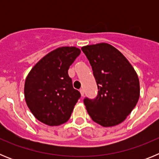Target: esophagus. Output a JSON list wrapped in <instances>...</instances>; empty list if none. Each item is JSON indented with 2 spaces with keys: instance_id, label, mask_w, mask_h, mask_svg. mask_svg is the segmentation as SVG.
Returning <instances> with one entry per match:
<instances>
[{
  "instance_id": "1",
  "label": "esophagus",
  "mask_w": 159,
  "mask_h": 159,
  "mask_svg": "<svg viewBox=\"0 0 159 159\" xmlns=\"http://www.w3.org/2000/svg\"><path fill=\"white\" fill-rule=\"evenodd\" d=\"M80 92L81 96H84V89H80Z\"/></svg>"
}]
</instances>
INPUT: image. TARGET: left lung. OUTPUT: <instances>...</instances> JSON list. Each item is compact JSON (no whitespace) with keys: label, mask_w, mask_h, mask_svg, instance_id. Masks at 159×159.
Listing matches in <instances>:
<instances>
[{"label":"left lung","mask_w":159,"mask_h":159,"mask_svg":"<svg viewBox=\"0 0 159 159\" xmlns=\"http://www.w3.org/2000/svg\"><path fill=\"white\" fill-rule=\"evenodd\" d=\"M92 67L98 87L95 99L85 98L84 104L92 119L102 127L121 123L139 99V80L127 59L107 43L83 47Z\"/></svg>","instance_id":"8db88e82"}]
</instances>
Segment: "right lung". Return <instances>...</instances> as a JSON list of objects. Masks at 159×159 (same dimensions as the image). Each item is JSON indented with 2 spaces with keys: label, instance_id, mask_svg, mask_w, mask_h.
<instances>
[{
  "label": "right lung",
  "instance_id": "1",
  "mask_svg": "<svg viewBox=\"0 0 159 159\" xmlns=\"http://www.w3.org/2000/svg\"><path fill=\"white\" fill-rule=\"evenodd\" d=\"M80 52L75 47L55 49L39 60L26 77L25 101L41 123L58 126L71 117L80 93L73 88L67 71Z\"/></svg>",
  "mask_w": 159,
  "mask_h": 159
}]
</instances>
